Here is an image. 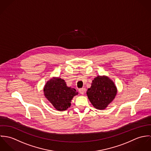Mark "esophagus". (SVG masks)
I'll return each mask as SVG.
<instances>
[{
	"label": "esophagus",
	"instance_id": "esophagus-1",
	"mask_svg": "<svg viewBox=\"0 0 151 151\" xmlns=\"http://www.w3.org/2000/svg\"><path fill=\"white\" fill-rule=\"evenodd\" d=\"M86 89L85 88H80L78 89V91L81 94V95H84V93L86 92Z\"/></svg>",
	"mask_w": 151,
	"mask_h": 151
}]
</instances>
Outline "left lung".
<instances>
[{"mask_svg": "<svg viewBox=\"0 0 151 151\" xmlns=\"http://www.w3.org/2000/svg\"><path fill=\"white\" fill-rule=\"evenodd\" d=\"M117 93V88L107 76H98L92 81L91 86L86 92L88 98L93 106L104 110L114 99Z\"/></svg>", "mask_w": 151, "mask_h": 151, "instance_id": "obj_1", "label": "left lung"}]
</instances>
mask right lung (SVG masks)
<instances>
[{
    "mask_svg": "<svg viewBox=\"0 0 151 151\" xmlns=\"http://www.w3.org/2000/svg\"><path fill=\"white\" fill-rule=\"evenodd\" d=\"M45 96L56 110L63 111L71 106L73 97L78 94L74 88L66 86L65 80L59 77H53L43 88Z\"/></svg>",
    "mask_w": 151,
    "mask_h": 151,
    "instance_id": "add662e5",
    "label": "right lung"
}]
</instances>
